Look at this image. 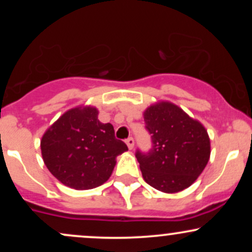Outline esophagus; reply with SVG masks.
<instances>
[{
  "instance_id": "34e87169",
  "label": "esophagus",
  "mask_w": 252,
  "mask_h": 252,
  "mask_svg": "<svg viewBox=\"0 0 252 252\" xmlns=\"http://www.w3.org/2000/svg\"><path fill=\"white\" fill-rule=\"evenodd\" d=\"M126 146H128V148L129 149H132L134 148V144H135V141H134V138L132 137H128L126 140Z\"/></svg>"
}]
</instances>
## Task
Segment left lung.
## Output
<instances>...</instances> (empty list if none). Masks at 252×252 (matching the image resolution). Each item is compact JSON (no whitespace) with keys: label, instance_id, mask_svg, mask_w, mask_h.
I'll use <instances>...</instances> for the list:
<instances>
[{"label":"left lung","instance_id":"left-lung-1","mask_svg":"<svg viewBox=\"0 0 252 252\" xmlns=\"http://www.w3.org/2000/svg\"><path fill=\"white\" fill-rule=\"evenodd\" d=\"M143 117L153 143L148 153L136 152L144 181L164 193L189 187L210 160L207 130L170 102L153 104Z\"/></svg>","mask_w":252,"mask_h":252}]
</instances>
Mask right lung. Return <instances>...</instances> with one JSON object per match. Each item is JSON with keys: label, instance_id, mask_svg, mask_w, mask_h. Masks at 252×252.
<instances>
[{"label": "right lung", "instance_id": "1", "mask_svg": "<svg viewBox=\"0 0 252 252\" xmlns=\"http://www.w3.org/2000/svg\"><path fill=\"white\" fill-rule=\"evenodd\" d=\"M48 170L65 186L91 189L111 175L116 158L128 150L115 137L112 124L98 120L94 106H77L62 115L41 138Z\"/></svg>", "mask_w": 252, "mask_h": 252}]
</instances>
